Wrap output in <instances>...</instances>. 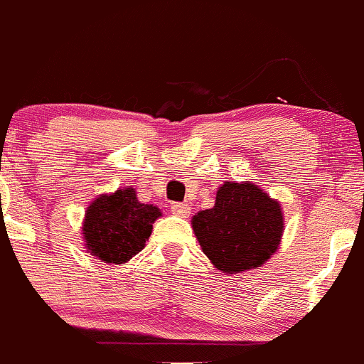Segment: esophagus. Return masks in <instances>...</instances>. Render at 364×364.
Returning a JSON list of instances; mask_svg holds the SVG:
<instances>
[{
    "label": "esophagus",
    "instance_id": "obj_1",
    "mask_svg": "<svg viewBox=\"0 0 364 364\" xmlns=\"http://www.w3.org/2000/svg\"><path fill=\"white\" fill-rule=\"evenodd\" d=\"M171 211L172 214L179 218H188L190 213H192V208L188 204H181V202H176V204L171 205Z\"/></svg>",
    "mask_w": 364,
    "mask_h": 364
}]
</instances>
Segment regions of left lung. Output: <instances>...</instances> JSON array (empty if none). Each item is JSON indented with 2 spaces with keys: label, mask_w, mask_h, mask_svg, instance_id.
I'll return each instance as SVG.
<instances>
[{
  "label": "left lung",
  "mask_w": 364,
  "mask_h": 364,
  "mask_svg": "<svg viewBox=\"0 0 364 364\" xmlns=\"http://www.w3.org/2000/svg\"><path fill=\"white\" fill-rule=\"evenodd\" d=\"M192 228L204 255L223 274L265 265L281 246L284 213L281 202L251 181H225L214 208L198 211Z\"/></svg>",
  "instance_id": "1"
}]
</instances>
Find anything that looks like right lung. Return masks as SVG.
<instances>
[{
  "label": "right lung",
  "instance_id": "1",
  "mask_svg": "<svg viewBox=\"0 0 364 364\" xmlns=\"http://www.w3.org/2000/svg\"><path fill=\"white\" fill-rule=\"evenodd\" d=\"M160 216L162 211L156 205L137 200L132 186L99 195L83 218L85 250L108 265H125L146 246L153 223Z\"/></svg>",
  "mask_w": 364,
  "mask_h": 364
}]
</instances>
